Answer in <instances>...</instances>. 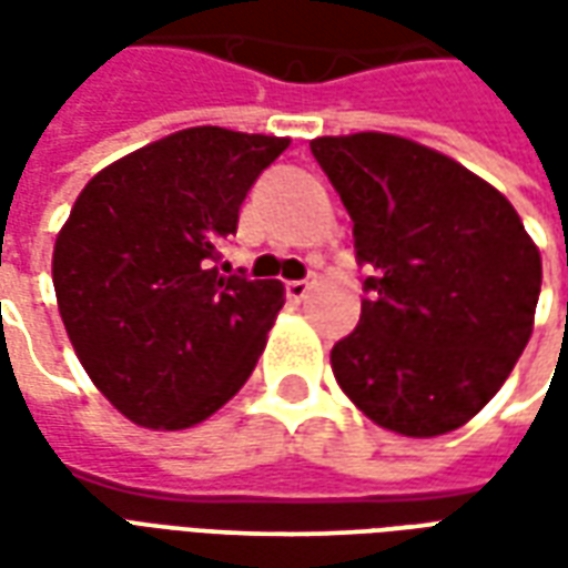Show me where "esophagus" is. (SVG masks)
Returning <instances> with one entry per match:
<instances>
[{"label": "esophagus", "instance_id": "1", "mask_svg": "<svg viewBox=\"0 0 568 568\" xmlns=\"http://www.w3.org/2000/svg\"><path fill=\"white\" fill-rule=\"evenodd\" d=\"M310 288H313L310 280H292V283H285V295L292 297V301H304L310 295Z\"/></svg>", "mask_w": 568, "mask_h": 568}]
</instances>
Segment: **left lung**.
I'll return each instance as SVG.
<instances>
[{
    "mask_svg": "<svg viewBox=\"0 0 568 568\" xmlns=\"http://www.w3.org/2000/svg\"><path fill=\"white\" fill-rule=\"evenodd\" d=\"M310 149L353 219L365 280L356 332L332 349L346 398L386 432L435 438L484 410L532 334L541 255L508 197L393 133Z\"/></svg>",
    "mask_w": 568,
    "mask_h": 568,
    "instance_id": "obj_1",
    "label": "left lung"
}]
</instances>
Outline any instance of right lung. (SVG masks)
<instances>
[{"instance_id":"1","label":"right lung","mask_w":568,"mask_h":568,"mask_svg":"<svg viewBox=\"0 0 568 568\" xmlns=\"http://www.w3.org/2000/svg\"><path fill=\"white\" fill-rule=\"evenodd\" d=\"M288 136L187 128L81 187L51 258L57 310L93 386L130 423L179 432L227 405L283 310L280 280L215 267Z\"/></svg>"}]
</instances>
